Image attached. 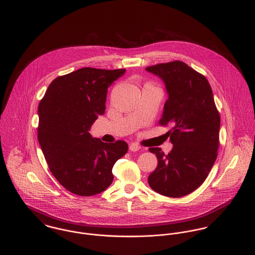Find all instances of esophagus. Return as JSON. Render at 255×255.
<instances>
[{
	"label": "esophagus",
	"instance_id": "1",
	"mask_svg": "<svg viewBox=\"0 0 255 255\" xmlns=\"http://www.w3.org/2000/svg\"><path fill=\"white\" fill-rule=\"evenodd\" d=\"M129 149H130V151H132V152H137V151H139V150L141 149V147H140L138 144H136V143H132V144L130 145Z\"/></svg>",
	"mask_w": 255,
	"mask_h": 255
}]
</instances>
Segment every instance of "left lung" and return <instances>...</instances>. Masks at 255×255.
Instances as JSON below:
<instances>
[{
  "label": "left lung",
  "mask_w": 255,
  "mask_h": 255,
  "mask_svg": "<svg viewBox=\"0 0 255 255\" xmlns=\"http://www.w3.org/2000/svg\"><path fill=\"white\" fill-rule=\"evenodd\" d=\"M146 70L162 79L168 94L158 124L173 126L166 133L173 144L170 153L149 149L157 165L148 182L160 195L182 197L203 183L217 158L220 113L208 80L184 62L160 63Z\"/></svg>",
  "instance_id": "1"
}]
</instances>
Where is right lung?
<instances>
[{
  "instance_id": "add662e5",
  "label": "right lung",
  "mask_w": 255,
  "mask_h": 255,
  "mask_svg": "<svg viewBox=\"0 0 255 255\" xmlns=\"http://www.w3.org/2000/svg\"><path fill=\"white\" fill-rule=\"evenodd\" d=\"M125 71L87 67L59 76L39 102V145L54 177L73 194L104 191L114 163L128 151L125 141L103 143L89 133L104 114L108 87Z\"/></svg>"
}]
</instances>
